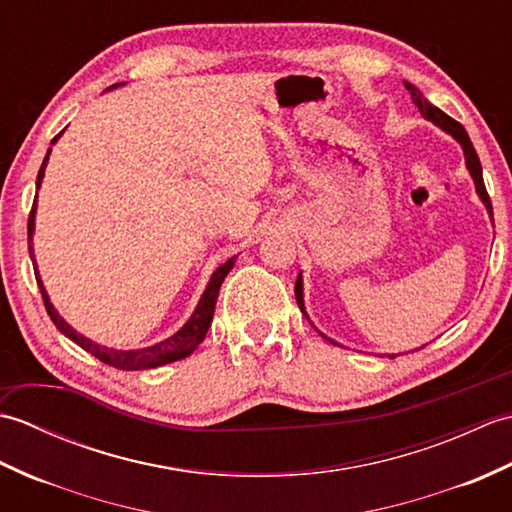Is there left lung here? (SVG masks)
<instances>
[{"mask_svg":"<svg viewBox=\"0 0 512 512\" xmlns=\"http://www.w3.org/2000/svg\"><path fill=\"white\" fill-rule=\"evenodd\" d=\"M405 88H407L409 94H411V101L418 105L420 114H422L424 118H429L431 123H436L438 127H442L444 132H449V134L462 145L464 156H466V167H469L471 176H473V180H475V189H477V193H480V198H482L484 206H486L488 213H491V217H493V204H491V198H488L486 187H484L480 158H477V151H475V147H473V143H471L469 134H466V129H464L458 121H453V118H451L449 114H444L442 110H438L436 105H431L427 99H424L422 92L416 88V85L405 83ZM295 297H297V303H299L301 312L306 314V308H303V284H301V275L297 277V284H295Z\"/></svg>","mask_w":512,"mask_h":512,"instance_id":"left-lung-1","label":"left lung"}]
</instances>
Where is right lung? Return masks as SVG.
<instances>
[{
    "instance_id": "1",
    "label": "right lung",
    "mask_w": 512,
    "mask_h": 512,
    "mask_svg": "<svg viewBox=\"0 0 512 512\" xmlns=\"http://www.w3.org/2000/svg\"><path fill=\"white\" fill-rule=\"evenodd\" d=\"M59 136L61 134L54 136L52 143H57ZM48 156H50V149H48ZM48 156H46V160H43V165L39 169L37 189L41 187L43 169H46ZM35 209H37V200L32 202V211H30V217H28V250H30V257H32V231H35ZM233 262H235V257H231L226 264H222L220 268L215 270L211 281H209V286H206L204 295L198 303V308H195V312L191 314V319L184 323V328L180 332L169 336L167 341H162L158 345L143 347V350H127V352L110 350V347H101V345L92 343L90 339H85V336L76 334L70 328V325L59 317V312L52 308V303L46 295V288H43L41 279H39V273H35V277H37V286H39L41 297H43V306H46L50 319H52L54 325H57L59 332H63L70 341H74L76 345L83 347L85 352H90L92 356L99 358V361H103L105 365H112L116 369H127V372H134V369H151V367H160V365H167V363H173V361H180V358L189 356L195 350V347H198L204 341L206 332H209V328H211L215 301H217V295H220V286H222L224 277L228 275V270L233 268ZM35 270H37V266H35Z\"/></svg>"
}]
</instances>
